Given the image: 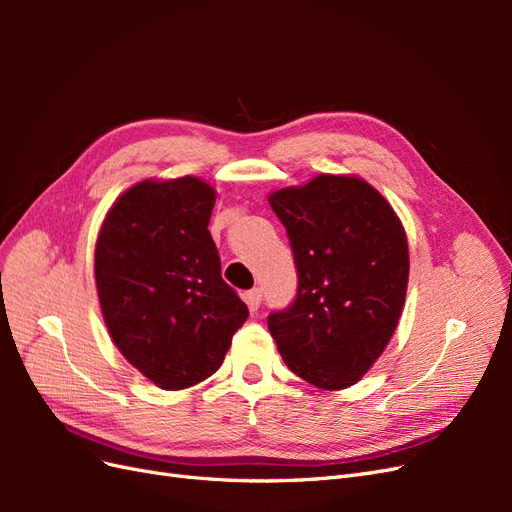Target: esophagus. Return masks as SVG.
I'll return each mask as SVG.
<instances>
[{"label": "esophagus", "instance_id": "34e87169", "mask_svg": "<svg viewBox=\"0 0 512 512\" xmlns=\"http://www.w3.org/2000/svg\"><path fill=\"white\" fill-rule=\"evenodd\" d=\"M243 299H245L247 307H250V312H258L260 301H262V290H260V288H252V290H247Z\"/></svg>", "mask_w": 512, "mask_h": 512}]
</instances>
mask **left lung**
Wrapping results in <instances>:
<instances>
[{"label":"left lung","mask_w":512,"mask_h":512,"mask_svg":"<svg viewBox=\"0 0 512 512\" xmlns=\"http://www.w3.org/2000/svg\"><path fill=\"white\" fill-rule=\"evenodd\" d=\"M297 267V294L267 324L284 363L346 389L389 344L408 286V241L391 205L356 177L320 175L269 196Z\"/></svg>","instance_id":"1"}]
</instances>
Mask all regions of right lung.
<instances>
[{
	"label": "right lung",
	"instance_id": "add662e5",
	"mask_svg": "<svg viewBox=\"0 0 512 512\" xmlns=\"http://www.w3.org/2000/svg\"><path fill=\"white\" fill-rule=\"evenodd\" d=\"M213 203L215 192L196 177L136 183L108 211L96 243L108 333L166 391L215 374L247 318L207 230Z\"/></svg>",
	"mask_w": 512,
	"mask_h": 512
}]
</instances>
